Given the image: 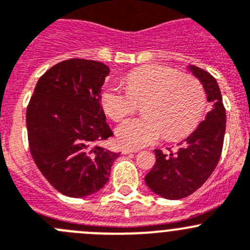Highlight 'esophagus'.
Returning <instances> with one entry per match:
<instances>
[{"mask_svg":"<svg viewBox=\"0 0 250 250\" xmlns=\"http://www.w3.org/2000/svg\"><path fill=\"white\" fill-rule=\"evenodd\" d=\"M121 152H123L124 154L136 153V152H139V149H137V148H130V147H123V148H121Z\"/></svg>","mask_w":250,"mask_h":250,"instance_id":"1","label":"esophagus"}]
</instances>
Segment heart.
<instances>
[{"label": "heart", "instance_id": "b5f03b06", "mask_svg": "<svg viewBox=\"0 0 250 250\" xmlns=\"http://www.w3.org/2000/svg\"><path fill=\"white\" fill-rule=\"evenodd\" d=\"M126 88L110 84L102 93V105L119 121L135 111L144 102L145 115L125 120L116 129L120 144L144 147L165 134L167 140H179L191 134L206 109V93L200 81L183 76L166 65H147L126 76Z\"/></svg>", "mask_w": 250, "mask_h": 250}]
</instances>
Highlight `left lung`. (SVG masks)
<instances>
[{
  "label": "left lung",
  "instance_id": "obj_1",
  "mask_svg": "<svg viewBox=\"0 0 250 250\" xmlns=\"http://www.w3.org/2000/svg\"><path fill=\"white\" fill-rule=\"evenodd\" d=\"M203 84L212 109L189 137L175 149H154L156 163L145 177L147 187L168 200H179L196 191L215 170L226 131V109L215 77L198 66H188Z\"/></svg>",
  "mask_w": 250,
  "mask_h": 250
}]
</instances>
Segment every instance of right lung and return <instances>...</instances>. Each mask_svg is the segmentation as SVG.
Listing matches in <instances>:
<instances>
[{
	"instance_id": "obj_1",
	"label": "right lung",
	"mask_w": 250,
	"mask_h": 250,
	"mask_svg": "<svg viewBox=\"0 0 250 250\" xmlns=\"http://www.w3.org/2000/svg\"><path fill=\"white\" fill-rule=\"evenodd\" d=\"M104 63L70 59L38 81L27 108L29 149L47 182L70 198H84L108 183L120 153L99 142L113 136L102 108Z\"/></svg>"
}]
</instances>
